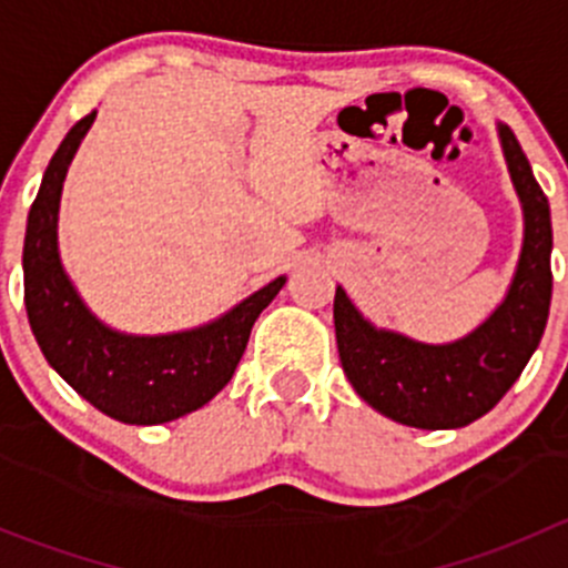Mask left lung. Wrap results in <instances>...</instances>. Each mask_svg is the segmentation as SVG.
<instances>
[{
	"label": "left lung",
	"instance_id": "obj_1",
	"mask_svg": "<svg viewBox=\"0 0 568 568\" xmlns=\"http://www.w3.org/2000/svg\"><path fill=\"white\" fill-rule=\"evenodd\" d=\"M503 151L525 209V244L506 302L473 335L450 346H426L368 324L346 291H335V335L343 371L359 398L395 423L462 428L495 409L536 352L552 300V222L547 194L508 125Z\"/></svg>",
	"mask_w": 568,
	"mask_h": 568
}]
</instances>
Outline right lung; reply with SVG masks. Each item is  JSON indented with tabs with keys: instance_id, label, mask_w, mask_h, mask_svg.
Here are the masks:
<instances>
[{
	"instance_id": "1",
	"label": "right lung",
	"mask_w": 568,
	"mask_h": 568,
	"mask_svg": "<svg viewBox=\"0 0 568 568\" xmlns=\"http://www.w3.org/2000/svg\"><path fill=\"white\" fill-rule=\"evenodd\" d=\"M95 109L84 114L45 168L24 239V305L51 368L95 409L131 426L168 423L209 404L231 382L263 307L277 296V277L227 316L192 332L131 337L106 329L68 283L57 255L62 181Z\"/></svg>"
}]
</instances>
